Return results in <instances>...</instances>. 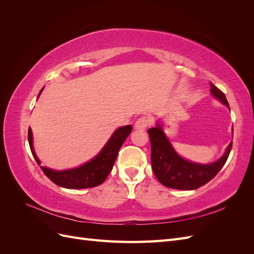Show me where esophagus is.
I'll return each instance as SVG.
<instances>
[{
    "mask_svg": "<svg viewBox=\"0 0 254 254\" xmlns=\"http://www.w3.org/2000/svg\"><path fill=\"white\" fill-rule=\"evenodd\" d=\"M151 123V120L150 118L148 117H141L136 120L135 124H134V127L135 129H139V130H145L146 128H147Z\"/></svg>",
    "mask_w": 254,
    "mask_h": 254,
    "instance_id": "obj_1",
    "label": "esophagus"
}]
</instances>
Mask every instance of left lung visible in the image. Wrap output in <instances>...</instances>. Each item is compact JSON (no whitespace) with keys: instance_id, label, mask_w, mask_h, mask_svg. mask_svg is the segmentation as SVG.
Returning <instances> with one entry per match:
<instances>
[{"instance_id":"1","label":"left lung","mask_w":254,"mask_h":254,"mask_svg":"<svg viewBox=\"0 0 254 254\" xmlns=\"http://www.w3.org/2000/svg\"><path fill=\"white\" fill-rule=\"evenodd\" d=\"M211 93L229 107L226 95L211 82ZM151 146V167L157 179L166 188L177 190H196L218 174L232 148V142L218 161L211 164H197L182 159L177 153L160 125L147 130Z\"/></svg>"}]
</instances>
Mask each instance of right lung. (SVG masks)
<instances>
[{"instance_id": "obj_1", "label": "right lung", "mask_w": 254, "mask_h": 254, "mask_svg": "<svg viewBox=\"0 0 254 254\" xmlns=\"http://www.w3.org/2000/svg\"><path fill=\"white\" fill-rule=\"evenodd\" d=\"M131 131V125H127L115 130L108 143L105 145L103 150L98 153V156L90 161V162L77 168L59 172L41 166V170L52 182L61 188L79 190L97 187L108 177L115 160H117L120 148ZM28 143L36 162L40 164V161L37 158L33 148V133L30 127L28 128Z\"/></svg>"}]
</instances>
